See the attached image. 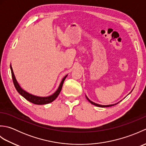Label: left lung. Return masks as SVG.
<instances>
[{
    "label": "left lung",
    "mask_w": 146,
    "mask_h": 146,
    "mask_svg": "<svg viewBox=\"0 0 146 146\" xmlns=\"http://www.w3.org/2000/svg\"><path fill=\"white\" fill-rule=\"evenodd\" d=\"M86 98H87V100L90 102V103L92 104H93V105H95V106H97V107H111V106H113V105H116V104H113V105H99V104H95V103H94V102H92L90 100V99L86 97Z\"/></svg>",
    "instance_id": "obj_1"
}]
</instances>
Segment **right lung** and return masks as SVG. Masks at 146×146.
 <instances>
[{
    "instance_id": "add662e5",
    "label": "right lung",
    "mask_w": 146,
    "mask_h": 146,
    "mask_svg": "<svg viewBox=\"0 0 146 146\" xmlns=\"http://www.w3.org/2000/svg\"><path fill=\"white\" fill-rule=\"evenodd\" d=\"M11 73H12V80H13V83L14 85L15 86V89L17 90V91L19 94H21L24 98H25L27 100H28L29 102H31V103L34 104H36V105H44V104H48L51 103V102H53L56 98L58 97V96L60 94V93L61 90L62 86H63V84L64 83V81L65 78H66V76L68 75L65 76L64 78L62 80V81L60 83V86H59L58 90L56 91L53 94L49 96V97H38V96H35L33 95L32 94H30L29 93H27V92L24 91L23 89H22L21 86L19 85V83H17L16 79H15V77L14 76V74L13 72V70H12V66L11 65Z\"/></svg>"
}]
</instances>
